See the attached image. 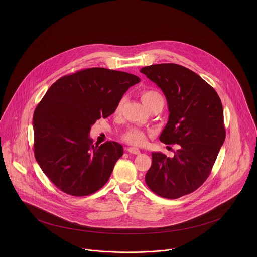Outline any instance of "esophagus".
<instances>
[{"instance_id":"esophagus-1","label":"esophagus","mask_w":257,"mask_h":257,"mask_svg":"<svg viewBox=\"0 0 257 257\" xmlns=\"http://www.w3.org/2000/svg\"><path fill=\"white\" fill-rule=\"evenodd\" d=\"M130 153H133V154H140L141 153V150L137 147H127L126 149Z\"/></svg>"}]
</instances>
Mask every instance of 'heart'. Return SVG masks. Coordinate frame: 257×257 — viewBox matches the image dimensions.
Instances as JSON below:
<instances>
[{"mask_svg":"<svg viewBox=\"0 0 257 257\" xmlns=\"http://www.w3.org/2000/svg\"><path fill=\"white\" fill-rule=\"evenodd\" d=\"M142 100L144 102V104L147 106V109H149L151 106L156 105L158 103L163 104V98L161 96V94L155 90H145L142 92L141 94ZM124 103V98H121L116 107H115V112H118L121 110L122 105ZM123 141L128 143L130 145H134V146H142L146 143L147 140V135L144 131L139 130V128H130L128 131H126V133L123 135L122 137Z\"/></svg>","mask_w":257,"mask_h":257,"instance_id":"1","label":"heart"}]
</instances>
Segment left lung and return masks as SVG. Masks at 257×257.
<instances>
[{
    "mask_svg": "<svg viewBox=\"0 0 257 257\" xmlns=\"http://www.w3.org/2000/svg\"><path fill=\"white\" fill-rule=\"evenodd\" d=\"M141 72L167 100L169 118L160 142L178 145L172 158L152 152L146 183L160 197L177 199L197 190L211 174L225 139L222 105L211 85L181 65L155 64Z\"/></svg>",
    "mask_w": 257,
    "mask_h": 257,
    "instance_id": "left-lung-1",
    "label": "left lung"
}]
</instances>
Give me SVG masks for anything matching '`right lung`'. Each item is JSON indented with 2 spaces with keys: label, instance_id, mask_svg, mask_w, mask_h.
<instances>
[{
  "label": "right lung",
  "instance_id": "add662e5",
  "mask_svg": "<svg viewBox=\"0 0 257 257\" xmlns=\"http://www.w3.org/2000/svg\"><path fill=\"white\" fill-rule=\"evenodd\" d=\"M139 82L134 74L96 67L65 75L47 90L34 112V149L41 170L59 190L88 196L108 182L123 148L115 142L94 146L89 133Z\"/></svg>",
  "mask_w": 257,
  "mask_h": 257
}]
</instances>
